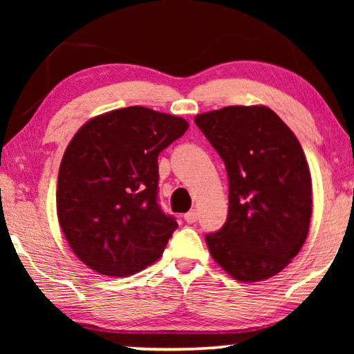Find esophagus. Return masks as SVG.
I'll return each instance as SVG.
<instances>
[{"instance_id":"esophagus-1","label":"esophagus","mask_w":354,"mask_h":354,"mask_svg":"<svg viewBox=\"0 0 354 354\" xmlns=\"http://www.w3.org/2000/svg\"><path fill=\"white\" fill-rule=\"evenodd\" d=\"M183 219H185L187 224H195V222L198 221V214L196 211H188L185 216H183Z\"/></svg>"}]
</instances>
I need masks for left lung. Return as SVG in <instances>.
<instances>
[{
  "mask_svg": "<svg viewBox=\"0 0 354 354\" xmlns=\"http://www.w3.org/2000/svg\"><path fill=\"white\" fill-rule=\"evenodd\" d=\"M195 124L225 164L229 214L206 235L216 263L240 282L287 268L308 236L311 174L292 130L266 106H227Z\"/></svg>",
  "mask_w": 354,
  "mask_h": 354,
  "instance_id": "obj_1",
  "label": "left lung"
}]
</instances>
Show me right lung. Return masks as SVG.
<instances>
[{"mask_svg":"<svg viewBox=\"0 0 354 354\" xmlns=\"http://www.w3.org/2000/svg\"><path fill=\"white\" fill-rule=\"evenodd\" d=\"M188 129L182 118L130 106L91 119L71 140L57 176L67 243L98 274L153 264L177 229L158 198V156Z\"/></svg>","mask_w":354,"mask_h":354,"instance_id":"obj_1","label":"right lung"}]
</instances>
